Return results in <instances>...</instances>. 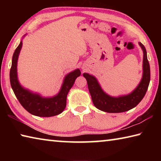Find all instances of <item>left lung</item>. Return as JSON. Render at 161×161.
I'll list each match as a JSON object with an SVG mask.
<instances>
[{"mask_svg":"<svg viewBox=\"0 0 161 161\" xmlns=\"http://www.w3.org/2000/svg\"><path fill=\"white\" fill-rule=\"evenodd\" d=\"M138 44L143 53V75L138 85L130 93L119 97L110 96L103 90L94 76L88 73L83 74L87 81L92 102L98 109L108 113L124 112L136 107L145 96L151 80V72L146 48L142 43Z\"/></svg>","mask_w":161,"mask_h":161,"instance_id":"1","label":"left lung"}]
</instances>
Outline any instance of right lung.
<instances>
[{
  "instance_id": "obj_1",
  "label": "right lung",
  "mask_w": 161,
  "mask_h": 161,
  "mask_svg": "<svg viewBox=\"0 0 161 161\" xmlns=\"http://www.w3.org/2000/svg\"><path fill=\"white\" fill-rule=\"evenodd\" d=\"M22 46L23 41L21 40L13 53L12 65L10 71V85L15 97L23 108L32 115L40 117H50L58 115L66 107L67 96L76 79L81 75L80 70L77 69L65 76L60 90L58 94L51 97H42L40 94L35 93L25 89L18 81L17 65Z\"/></svg>"
}]
</instances>
